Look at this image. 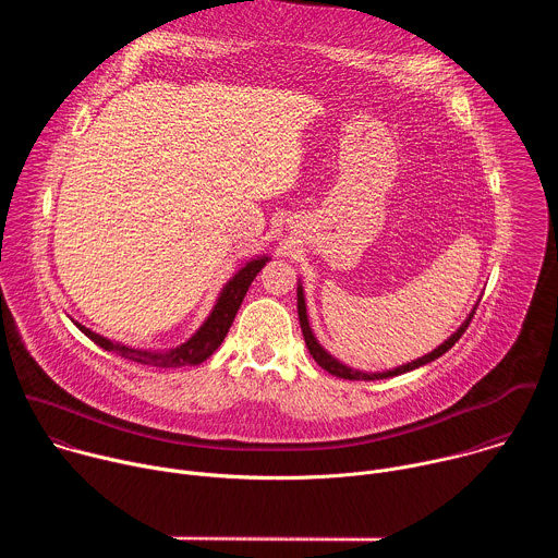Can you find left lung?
Segmentation results:
<instances>
[{
    "mask_svg": "<svg viewBox=\"0 0 558 558\" xmlns=\"http://www.w3.org/2000/svg\"><path fill=\"white\" fill-rule=\"evenodd\" d=\"M295 293H298V320H300V329H302V336H304V342H306V349H308L311 357H313L317 364H320L327 373H331V375H336V377H342V379H364V381L386 379V377L402 375V373L415 371V368H420V366H424V364H428V362L441 357V355H444L448 349H452L454 342L463 336V331L468 329V325H470V320H472L474 308H476V304H474L472 311L468 313L465 320L459 325V329H457L448 340H444L437 349H433L430 353H426V355H422V357H417V360H413V362H407V364H402V366H395V368L379 371V373H368V371H360V368L347 366L344 362H340L338 357H333L320 342H317V338H315V333H313V329H311V323H308L306 300H304V289H302V280H300V278H298V291H295Z\"/></svg>",
    "mask_w": 558,
    "mask_h": 558,
    "instance_id": "obj_1",
    "label": "left lung"
}]
</instances>
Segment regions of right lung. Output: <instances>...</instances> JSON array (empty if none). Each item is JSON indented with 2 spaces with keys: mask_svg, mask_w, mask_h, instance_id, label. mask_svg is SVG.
Masks as SVG:
<instances>
[{
  "mask_svg": "<svg viewBox=\"0 0 558 558\" xmlns=\"http://www.w3.org/2000/svg\"><path fill=\"white\" fill-rule=\"evenodd\" d=\"M269 260H271L269 254H260V256H254V258L241 263V267L233 271V276L218 291V298H216L209 315L203 320V325L192 333V338H187L183 344L172 347V349H134V347L114 342L110 338H104V336L95 333L93 329L84 327L82 323H76V320H72V323L95 344H99L101 349L117 353L125 360H134V362L156 366V368L196 366V364L205 362L209 355H214V351L222 344L238 308H241V304H243V298L247 295L250 284L254 282L258 271Z\"/></svg>",
  "mask_w": 558,
  "mask_h": 558,
  "instance_id": "right-lung-1",
  "label": "right lung"
}]
</instances>
